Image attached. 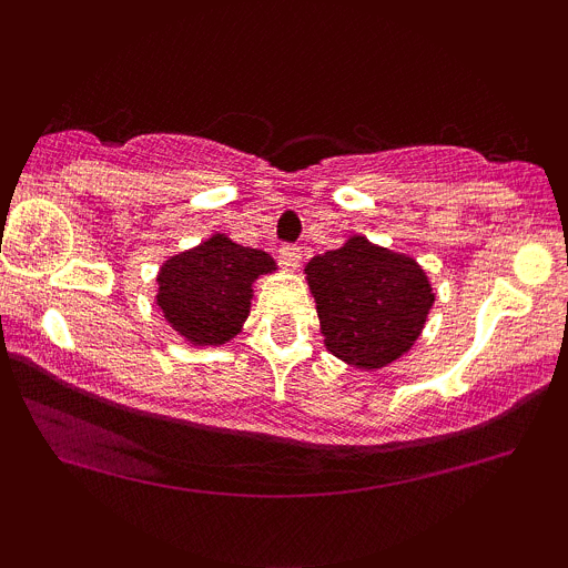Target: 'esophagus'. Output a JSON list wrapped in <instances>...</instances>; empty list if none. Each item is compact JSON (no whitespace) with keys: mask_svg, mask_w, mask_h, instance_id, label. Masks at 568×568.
Masks as SVG:
<instances>
[{"mask_svg":"<svg viewBox=\"0 0 568 568\" xmlns=\"http://www.w3.org/2000/svg\"><path fill=\"white\" fill-rule=\"evenodd\" d=\"M302 247L298 245H283L280 247V258H283L285 266H291V270H296L298 264H302Z\"/></svg>","mask_w":568,"mask_h":568,"instance_id":"1","label":"esophagus"}]
</instances>
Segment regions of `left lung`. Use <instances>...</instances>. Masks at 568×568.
<instances>
[{
	"instance_id": "1",
	"label": "left lung",
	"mask_w": 568,
	"mask_h": 568,
	"mask_svg": "<svg viewBox=\"0 0 568 568\" xmlns=\"http://www.w3.org/2000/svg\"><path fill=\"white\" fill-rule=\"evenodd\" d=\"M321 317L325 349L355 368H384L414 347L435 293L406 253L355 234L304 270Z\"/></svg>"
}]
</instances>
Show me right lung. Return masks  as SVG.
I'll use <instances>...</instances> for the list:
<instances>
[{
    "label": "right lung",
    "mask_w": 568,
    "mask_h": 568,
    "mask_svg": "<svg viewBox=\"0 0 568 568\" xmlns=\"http://www.w3.org/2000/svg\"><path fill=\"white\" fill-rule=\"evenodd\" d=\"M275 270L270 253L232 243L226 234H213L162 264L158 306L189 344L219 347L243 331L253 283Z\"/></svg>",
    "instance_id": "obj_1"
}]
</instances>
